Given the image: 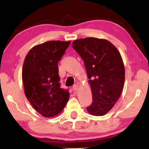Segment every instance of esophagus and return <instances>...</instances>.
<instances>
[{
    "label": "esophagus",
    "instance_id": "esophagus-1",
    "mask_svg": "<svg viewBox=\"0 0 149 149\" xmlns=\"http://www.w3.org/2000/svg\"><path fill=\"white\" fill-rule=\"evenodd\" d=\"M78 89H79V86H78V85L75 84L73 86V90H74V91H76L78 90Z\"/></svg>",
    "mask_w": 149,
    "mask_h": 149
}]
</instances>
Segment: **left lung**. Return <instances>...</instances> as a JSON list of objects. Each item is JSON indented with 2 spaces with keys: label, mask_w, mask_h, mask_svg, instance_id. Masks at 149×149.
Segmentation results:
<instances>
[{
  "label": "left lung",
  "mask_w": 149,
  "mask_h": 149,
  "mask_svg": "<svg viewBox=\"0 0 149 149\" xmlns=\"http://www.w3.org/2000/svg\"><path fill=\"white\" fill-rule=\"evenodd\" d=\"M72 47L84 61L93 97L87 108L90 114L105 115L119 99L125 81L121 54L114 45L103 39H77Z\"/></svg>",
  "instance_id": "8db88e82"
}]
</instances>
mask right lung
Returning a JSON list of instances; mask_svg holds the SVG:
<instances>
[{"label": "right lung", "mask_w": 149, "mask_h": 149, "mask_svg": "<svg viewBox=\"0 0 149 149\" xmlns=\"http://www.w3.org/2000/svg\"><path fill=\"white\" fill-rule=\"evenodd\" d=\"M70 42L50 41L37 45L24 60L22 79L25 95L44 117L59 114L68 101L69 92L60 88L58 62Z\"/></svg>", "instance_id": "add662e5"}]
</instances>
